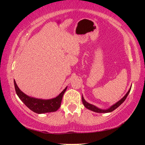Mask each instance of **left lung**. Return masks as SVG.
<instances>
[{"mask_svg":"<svg viewBox=\"0 0 145 145\" xmlns=\"http://www.w3.org/2000/svg\"><path fill=\"white\" fill-rule=\"evenodd\" d=\"M131 87L130 88V89H129L128 92L126 93L125 95V96L123 97L121 100H120L118 102H117L116 103V104H114V105H111V107H109L107 109H100V108L96 107V106H95V105H92V104H89V103L87 102L85 100V99H84V97H83V96H82V101L83 104H84L85 107L87 108L88 109L91 110V111H92L93 112H99V113H107V112H111L112 111H113L114 110H115V109H116V108L118 107L120 105H121L122 103L125 101V100L127 96H128V95L129 94L130 91H131Z\"/></svg>","mask_w":145,"mask_h":145,"instance_id":"left-lung-1","label":"left lung"}]
</instances>
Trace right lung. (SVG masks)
<instances>
[{
	"instance_id": "1",
	"label": "right lung",
	"mask_w": 145,
	"mask_h": 145,
	"mask_svg": "<svg viewBox=\"0 0 145 145\" xmlns=\"http://www.w3.org/2000/svg\"><path fill=\"white\" fill-rule=\"evenodd\" d=\"M14 85L16 95H18L19 99L24 102V104L29 109L38 114H43L57 111L60 107L63 96L67 89V87H66L65 89L56 98L52 99L43 100L29 97L25 94L19 89L15 80H14Z\"/></svg>"
}]
</instances>
